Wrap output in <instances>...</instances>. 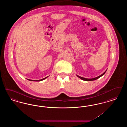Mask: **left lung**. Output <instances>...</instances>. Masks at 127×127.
I'll return each mask as SVG.
<instances>
[{"mask_svg": "<svg viewBox=\"0 0 127 127\" xmlns=\"http://www.w3.org/2000/svg\"><path fill=\"white\" fill-rule=\"evenodd\" d=\"M106 71H107V70H106L102 74H101V75H100V76H99L97 77L96 78H93V79H86V78H83V77H80V76H79L78 75H77V76L78 77H79V78L81 79L82 80H85V81H92V80H96V79H98V78H99L100 77H101V76H102L103 75H104L105 74V72H106Z\"/></svg>", "mask_w": 127, "mask_h": 127, "instance_id": "1", "label": "left lung"}]
</instances>
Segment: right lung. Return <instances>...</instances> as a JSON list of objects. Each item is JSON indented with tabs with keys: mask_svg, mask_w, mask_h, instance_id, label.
Returning <instances> with one entry per match:
<instances>
[{
	"mask_svg": "<svg viewBox=\"0 0 127 127\" xmlns=\"http://www.w3.org/2000/svg\"><path fill=\"white\" fill-rule=\"evenodd\" d=\"M48 77H46V78H44V79H39V80H31V79H28L29 80H30V81H42L43 80H44V79H46L47 78H48Z\"/></svg>",
	"mask_w": 127,
	"mask_h": 127,
	"instance_id": "right-lung-1",
	"label": "right lung"
}]
</instances>
